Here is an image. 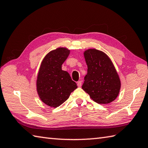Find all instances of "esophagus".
Listing matches in <instances>:
<instances>
[{
  "label": "esophagus",
  "instance_id": "1",
  "mask_svg": "<svg viewBox=\"0 0 148 148\" xmlns=\"http://www.w3.org/2000/svg\"><path fill=\"white\" fill-rule=\"evenodd\" d=\"M77 84V86H79V87H81V86H82V81H79Z\"/></svg>",
  "mask_w": 148,
  "mask_h": 148
}]
</instances>
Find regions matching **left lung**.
<instances>
[{
    "mask_svg": "<svg viewBox=\"0 0 148 148\" xmlns=\"http://www.w3.org/2000/svg\"><path fill=\"white\" fill-rule=\"evenodd\" d=\"M87 65L82 88L92 99L99 104H108L116 99L121 81L111 60L103 52L95 49L84 53Z\"/></svg>",
    "mask_w": 148,
    "mask_h": 148,
    "instance_id": "1",
    "label": "left lung"
}]
</instances>
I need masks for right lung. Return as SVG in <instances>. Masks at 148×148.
I'll list each match as a JSON object with an SVG mask.
<instances>
[{
  "label": "right lung",
  "mask_w": 148,
  "mask_h": 148,
  "mask_svg": "<svg viewBox=\"0 0 148 148\" xmlns=\"http://www.w3.org/2000/svg\"><path fill=\"white\" fill-rule=\"evenodd\" d=\"M69 54L70 50L66 48H58L49 52L40 65L36 89L40 99L49 106H60L77 88L68 72L62 69Z\"/></svg>",
  "instance_id": "add662e5"
}]
</instances>
